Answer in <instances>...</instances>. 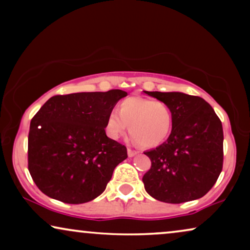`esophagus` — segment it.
Here are the masks:
<instances>
[{
  "instance_id": "obj_1",
  "label": "esophagus",
  "mask_w": 250,
  "mask_h": 250,
  "mask_svg": "<svg viewBox=\"0 0 250 250\" xmlns=\"http://www.w3.org/2000/svg\"><path fill=\"white\" fill-rule=\"evenodd\" d=\"M138 151H135V150H132L131 148H128L127 149V155H128V157H134V156H136L138 155Z\"/></svg>"
}]
</instances>
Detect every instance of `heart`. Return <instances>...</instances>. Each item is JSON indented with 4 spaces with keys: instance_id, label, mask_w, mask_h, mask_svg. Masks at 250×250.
<instances>
[{
    "instance_id": "1",
    "label": "heart",
    "mask_w": 250,
    "mask_h": 250,
    "mask_svg": "<svg viewBox=\"0 0 250 250\" xmlns=\"http://www.w3.org/2000/svg\"><path fill=\"white\" fill-rule=\"evenodd\" d=\"M135 142L146 148L162 145L173 127V114L164 101L141 97L125 99L119 104V112L110 110L104 122L108 138L118 140L128 129Z\"/></svg>"
}]
</instances>
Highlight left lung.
<instances>
[{
    "label": "left lung",
    "mask_w": 250,
    "mask_h": 250,
    "mask_svg": "<svg viewBox=\"0 0 250 250\" xmlns=\"http://www.w3.org/2000/svg\"><path fill=\"white\" fill-rule=\"evenodd\" d=\"M173 114L166 142L146 151L151 168L143 176L150 196L168 204L199 199L216 182L223 167V127L203 98L182 92H148Z\"/></svg>",
    "instance_id": "8db88e82"
}]
</instances>
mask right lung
I'll return each mask as SVG.
<instances>
[{
	"mask_svg": "<svg viewBox=\"0 0 250 250\" xmlns=\"http://www.w3.org/2000/svg\"><path fill=\"white\" fill-rule=\"evenodd\" d=\"M127 92L56 95L30 122L28 169L44 194L66 204H84L105 190L126 146L108 138V112Z\"/></svg>",
	"mask_w": 250,
	"mask_h": 250,
	"instance_id": "right-lung-1",
	"label": "right lung"
}]
</instances>
